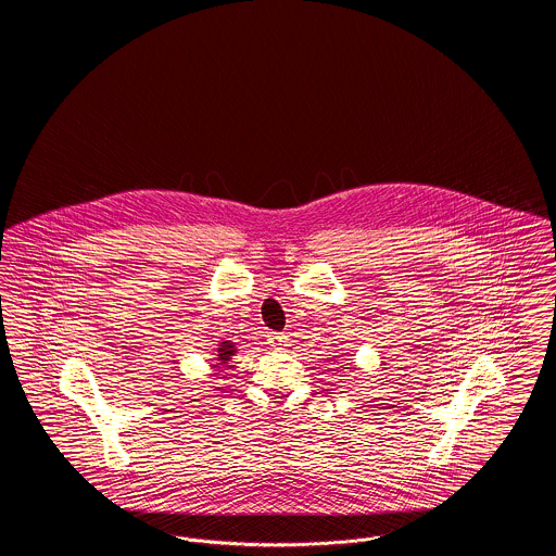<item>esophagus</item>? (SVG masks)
Returning <instances> with one entry per match:
<instances>
[{"label": "esophagus", "mask_w": 556, "mask_h": 556, "mask_svg": "<svg viewBox=\"0 0 556 556\" xmlns=\"http://www.w3.org/2000/svg\"><path fill=\"white\" fill-rule=\"evenodd\" d=\"M266 342L273 345V348H281V345H286V342H288V336H283V333H268Z\"/></svg>", "instance_id": "34e87169"}]
</instances>
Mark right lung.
<instances>
[{
  "label": "right lung",
  "instance_id": "add662e5",
  "mask_svg": "<svg viewBox=\"0 0 556 556\" xmlns=\"http://www.w3.org/2000/svg\"><path fill=\"white\" fill-rule=\"evenodd\" d=\"M236 352H238V348H236L233 342H220L218 348H216V354H214L216 365H212V367H223V365H227V363L236 356Z\"/></svg>",
  "mask_w": 556,
  "mask_h": 556
}]
</instances>
